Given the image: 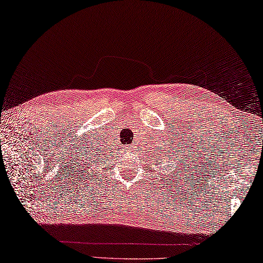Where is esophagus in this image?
Wrapping results in <instances>:
<instances>
[{"mask_svg":"<svg viewBox=\"0 0 263 263\" xmlns=\"http://www.w3.org/2000/svg\"><path fill=\"white\" fill-rule=\"evenodd\" d=\"M132 151H135V149H132Z\"/></svg>","mask_w":263,"mask_h":263,"instance_id":"34e87169","label":"esophagus"}]
</instances>
